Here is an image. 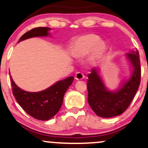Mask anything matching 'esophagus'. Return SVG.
I'll use <instances>...</instances> for the list:
<instances>
[{"label":"esophagus","mask_w":148,"mask_h":148,"mask_svg":"<svg viewBox=\"0 0 148 148\" xmlns=\"http://www.w3.org/2000/svg\"><path fill=\"white\" fill-rule=\"evenodd\" d=\"M84 77V74L81 72H77L75 75V79L76 80H82Z\"/></svg>","instance_id":"34e87169"}]
</instances>
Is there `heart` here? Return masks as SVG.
Masks as SVG:
<instances>
[{
    "label": "heart",
    "mask_w": 148,
    "mask_h": 148,
    "mask_svg": "<svg viewBox=\"0 0 148 148\" xmlns=\"http://www.w3.org/2000/svg\"><path fill=\"white\" fill-rule=\"evenodd\" d=\"M97 35L90 34L79 37L74 44V51L76 54H88L94 48V54H99L104 49V45Z\"/></svg>",
    "instance_id": "1"
}]
</instances>
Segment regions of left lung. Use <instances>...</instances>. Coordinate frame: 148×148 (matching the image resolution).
<instances>
[{"instance_id": "8db88e82", "label": "left lung", "mask_w": 148, "mask_h": 148, "mask_svg": "<svg viewBox=\"0 0 148 148\" xmlns=\"http://www.w3.org/2000/svg\"><path fill=\"white\" fill-rule=\"evenodd\" d=\"M126 55L132 65L133 73L130 79L116 92L107 90L96 69L88 74V103L99 116L111 118L123 113L130 106L139 87L141 74L139 53L136 49Z\"/></svg>"}]
</instances>
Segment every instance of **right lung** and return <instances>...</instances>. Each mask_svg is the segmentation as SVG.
<instances>
[{
	"instance_id": "add662e5",
	"label": "right lung",
	"mask_w": 148,
	"mask_h": 148,
	"mask_svg": "<svg viewBox=\"0 0 148 148\" xmlns=\"http://www.w3.org/2000/svg\"><path fill=\"white\" fill-rule=\"evenodd\" d=\"M49 27H36L25 33L18 42L35 36H46L49 34ZM12 93L21 108L33 118L40 121H47L54 116L59 111L63 101L64 94L74 81L73 76L59 81L38 92H29L19 88L10 77Z\"/></svg>"
}]
</instances>
